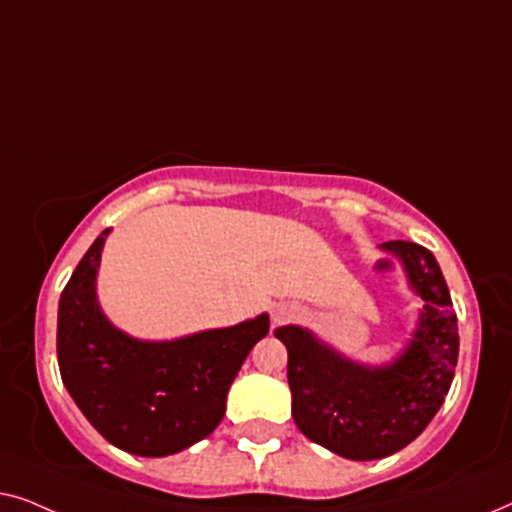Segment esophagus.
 Returning a JSON list of instances; mask_svg holds the SVG:
<instances>
[{"mask_svg": "<svg viewBox=\"0 0 512 512\" xmlns=\"http://www.w3.org/2000/svg\"><path fill=\"white\" fill-rule=\"evenodd\" d=\"M293 317H296V307L293 305L279 303L272 307V321H275V324H286V321H291Z\"/></svg>", "mask_w": 512, "mask_h": 512, "instance_id": "34e87169", "label": "esophagus"}]
</instances>
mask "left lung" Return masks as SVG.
<instances>
[{
	"label": "left lung",
	"instance_id": "8db88e82",
	"mask_svg": "<svg viewBox=\"0 0 512 512\" xmlns=\"http://www.w3.org/2000/svg\"><path fill=\"white\" fill-rule=\"evenodd\" d=\"M384 249L403 258L424 300L415 340L396 363L356 366L303 328L275 331L289 349L293 422L317 445L354 461L382 459L410 445L443 405L459 356L457 314L436 258L415 242H387Z\"/></svg>",
	"mask_w": 512,
	"mask_h": 512
}]
</instances>
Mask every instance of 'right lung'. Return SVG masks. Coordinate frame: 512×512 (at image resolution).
I'll return each mask as SVG.
<instances>
[{"label":"right lung","mask_w":512,"mask_h":512,"mask_svg":"<svg viewBox=\"0 0 512 512\" xmlns=\"http://www.w3.org/2000/svg\"><path fill=\"white\" fill-rule=\"evenodd\" d=\"M97 237L69 277L58 310L62 382L90 424L139 457H167L209 436L251 347L268 335V314L172 342L116 331L95 300Z\"/></svg>","instance_id":"obj_1"}]
</instances>
